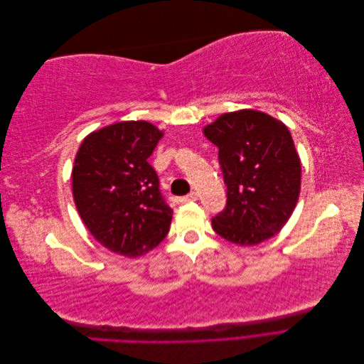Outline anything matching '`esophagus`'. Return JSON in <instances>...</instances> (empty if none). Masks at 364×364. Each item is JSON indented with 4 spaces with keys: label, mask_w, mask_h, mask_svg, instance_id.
<instances>
[{
    "label": "esophagus",
    "mask_w": 364,
    "mask_h": 364,
    "mask_svg": "<svg viewBox=\"0 0 364 364\" xmlns=\"http://www.w3.org/2000/svg\"><path fill=\"white\" fill-rule=\"evenodd\" d=\"M197 197H199V194H197L196 191H193V193H190L188 196H183V197H181L179 202H181V203H186V202H194V200H197Z\"/></svg>",
    "instance_id": "esophagus-1"
}]
</instances>
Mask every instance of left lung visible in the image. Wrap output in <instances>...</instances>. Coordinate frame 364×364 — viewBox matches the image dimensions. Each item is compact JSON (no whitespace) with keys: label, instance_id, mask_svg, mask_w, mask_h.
Here are the masks:
<instances>
[{"label":"left lung","instance_id":"1","mask_svg":"<svg viewBox=\"0 0 364 364\" xmlns=\"http://www.w3.org/2000/svg\"><path fill=\"white\" fill-rule=\"evenodd\" d=\"M218 147L228 203L213 218L215 232L257 246L289 222L301 193V159L289 127L253 109L220 115L203 127Z\"/></svg>","mask_w":364,"mask_h":364}]
</instances>
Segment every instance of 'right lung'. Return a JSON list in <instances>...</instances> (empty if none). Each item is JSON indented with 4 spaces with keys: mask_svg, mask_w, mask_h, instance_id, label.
Masks as SVG:
<instances>
[{
    "mask_svg": "<svg viewBox=\"0 0 364 364\" xmlns=\"http://www.w3.org/2000/svg\"><path fill=\"white\" fill-rule=\"evenodd\" d=\"M162 136L149 121H119L91 132L77 150L75 208L98 243L118 255H144L170 229L173 209L147 161Z\"/></svg>",
    "mask_w": 364,
    "mask_h": 364,
    "instance_id": "1",
    "label": "right lung"
}]
</instances>
